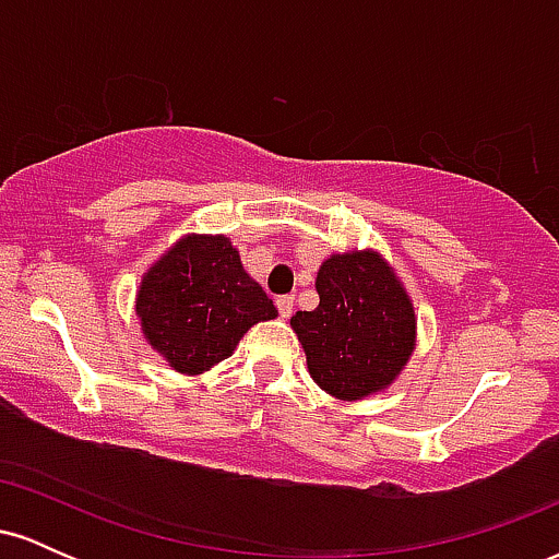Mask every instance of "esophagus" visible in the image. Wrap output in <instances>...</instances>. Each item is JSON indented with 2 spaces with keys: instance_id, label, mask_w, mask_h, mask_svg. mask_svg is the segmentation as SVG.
I'll return each instance as SVG.
<instances>
[{
  "instance_id": "obj_1",
  "label": "esophagus",
  "mask_w": 559,
  "mask_h": 559,
  "mask_svg": "<svg viewBox=\"0 0 559 559\" xmlns=\"http://www.w3.org/2000/svg\"><path fill=\"white\" fill-rule=\"evenodd\" d=\"M275 307H278L281 318H292V312H294V297H292V294H284V297L275 299Z\"/></svg>"
}]
</instances>
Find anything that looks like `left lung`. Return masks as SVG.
Instances as JSON below:
<instances>
[{"mask_svg":"<svg viewBox=\"0 0 559 559\" xmlns=\"http://www.w3.org/2000/svg\"><path fill=\"white\" fill-rule=\"evenodd\" d=\"M316 288V310L292 318L312 381L338 400L386 389L415 349L413 301L394 271L376 252L333 254Z\"/></svg>","mask_w":559,"mask_h":559,"instance_id":"8db88e82","label":"left lung"}]
</instances>
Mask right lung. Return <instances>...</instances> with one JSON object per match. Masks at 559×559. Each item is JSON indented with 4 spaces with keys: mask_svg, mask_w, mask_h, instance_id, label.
I'll use <instances>...</instances> for the list:
<instances>
[{
    "mask_svg": "<svg viewBox=\"0 0 559 559\" xmlns=\"http://www.w3.org/2000/svg\"><path fill=\"white\" fill-rule=\"evenodd\" d=\"M136 316L170 368L197 376L230 357L243 333L278 310L226 236H186L144 275Z\"/></svg>",
    "mask_w": 559,
    "mask_h": 559,
    "instance_id": "1",
    "label": "right lung"
}]
</instances>
